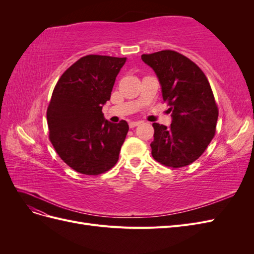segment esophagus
<instances>
[{
	"label": "esophagus",
	"mask_w": 254,
	"mask_h": 254,
	"mask_svg": "<svg viewBox=\"0 0 254 254\" xmlns=\"http://www.w3.org/2000/svg\"><path fill=\"white\" fill-rule=\"evenodd\" d=\"M141 121H136V122H130L129 123V127L130 128H134V127H136V126H139L140 124H141Z\"/></svg>",
	"instance_id": "esophagus-1"
}]
</instances>
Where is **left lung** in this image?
Instances as JSON below:
<instances>
[{
	"label": "left lung",
	"instance_id": "obj_1",
	"mask_svg": "<svg viewBox=\"0 0 254 254\" xmlns=\"http://www.w3.org/2000/svg\"><path fill=\"white\" fill-rule=\"evenodd\" d=\"M141 58L155 71L172 112L170 127L152 124L151 155L165 166L190 165L204 152L216 131L218 108L209 80L196 64L175 51L143 54Z\"/></svg>",
	"mask_w": 254,
	"mask_h": 254
}]
</instances>
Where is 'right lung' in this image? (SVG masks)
Masks as SVG:
<instances>
[{
  "label": "right lung",
  "instance_id": "add662e5",
  "mask_svg": "<svg viewBox=\"0 0 254 254\" xmlns=\"http://www.w3.org/2000/svg\"><path fill=\"white\" fill-rule=\"evenodd\" d=\"M126 58L88 55L61 75L47 112L50 141L58 156L74 171L97 176L119 160L129 126L104 118L115 78Z\"/></svg>",
  "mask_w": 254,
  "mask_h": 254
}]
</instances>
